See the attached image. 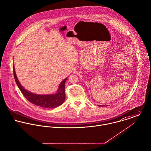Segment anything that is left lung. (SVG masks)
Here are the masks:
<instances>
[{"mask_svg": "<svg viewBox=\"0 0 151 151\" xmlns=\"http://www.w3.org/2000/svg\"><path fill=\"white\" fill-rule=\"evenodd\" d=\"M99 107H100V106H101V105H99Z\"/></svg>", "mask_w": 151, "mask_h": 151, "instance_id": "left-lung-1", "label": "left lung"}]
</instances>
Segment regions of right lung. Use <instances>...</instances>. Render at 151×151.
<instances>
[{
  "label": "right lung",
  "mask_w": 151,
  "mask_h": 151,
  "mask_svg": "<svg viewBox=\"0 0 151 151\" xmlns=\"http://www.w3.org/2000/svg\"><path fill=\"white\" fill-rule=\"evenodd\" d=\"M13 74L16 83L20 91L22 92V95L28 101L35 105L42 108H55L60 106L65 102V85L67 78H65L60 84L56 93L45 95H37L28 91L22 86L17 79L14 67L13 68Z\"/></svg>",
  "instance_id": "obj_1"
}]
</instances>
